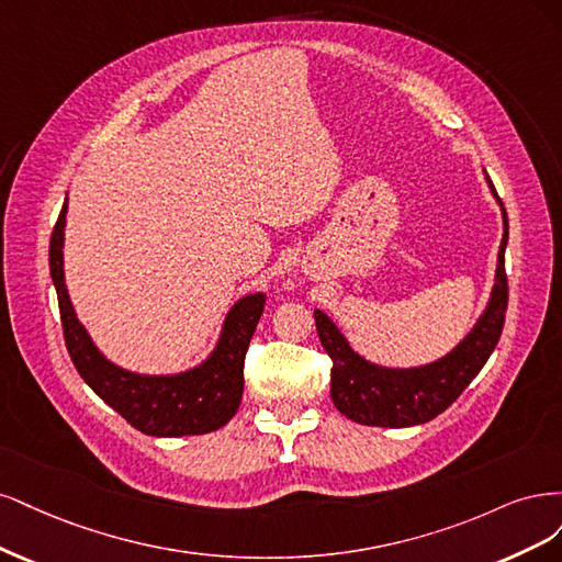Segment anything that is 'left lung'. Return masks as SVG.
I'll use <instances>...</instances> for the list:
<instances>
[{
  "mask_svg": "<svg viewBox=\"0 0 562 562\" xmlns=\"http://www.w3.org/2000/svg\"><path fill=\"white\" fill-rule=\"evenodd\" d=\"M485 175V184L502 210V243L497 251L495 282L483 313L474 327L443 357L420 367H383L359 355L336 322L315 311L322 348L334 361L331 369V402L346 418L371 427H411L423 425L443 413L464 387L479 375L487 357L493 355L506 313V273L504 249L509 240V222L497 191Z\"/></svg>",
  "mask_w": 562,
  "mask_h": 562,
  "instance_id": "obj_1",
  "label": "left lung"
}]
</instances>
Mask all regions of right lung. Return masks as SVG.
<instances>
[{"label":"right lung","instance_id":"1","mask_svg":"<svg viewBox=\"0 0 562 562\" xmlns=\"http://www.w3.org/2000/svg\"><path fill=\"white\" fill-rule=\"evenodd\" d=\"M65 214L67 198L50 235L48 266L67 350L86 385L147 437H191L224 427L243 400L245 352L263 313V294L251 292L231 305L214 348L195 367L160 375L123 369L102 355L71 305L63 255Z\"/></svg>","mask_w":562,"mask_h":562}]
</instances>
